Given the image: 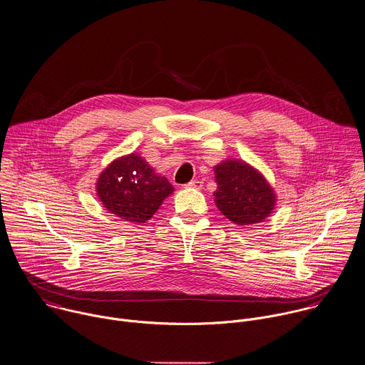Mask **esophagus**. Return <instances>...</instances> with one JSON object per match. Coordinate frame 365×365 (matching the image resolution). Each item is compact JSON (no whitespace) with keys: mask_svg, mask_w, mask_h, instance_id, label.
Returning a JSON list of instances; mask_svg holds the SVG:
<instances>
[{"mask_svg":"<svg viewBox=\"0 0 365 365\" xmlns=\"http://www.w3.org/2000/svg\"><path fill=\"white\" fill-rule=\"evenodd\" d=\"M202 186H203V182H202V180H197V179L189 182V183L186 185V187H189V189H202Z\"/></svg>","mask_w":365,"mask_h":365,"instance_id":"obj_1","label":"esophagus"}]
</instances>
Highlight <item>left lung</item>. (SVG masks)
<instances>
[{
  "mask_svg": "<svg viewBox=\"0 0 365 365\" xmlns=\"http://www.w3.org/2000/svg\"><path fill=\"white\" fill-rule=\"evenodd\" d=\"M217 209L236 225H255L270 216L276 193L264 176L243 160L227 159L215 166Z\"/></svg>",
  "mask_w": 365,
  "mask_h": 365,
  "instance_id": "obj_1",
  "label": "left lung"
}]
</instances>
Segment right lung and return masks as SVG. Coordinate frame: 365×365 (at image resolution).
Segmentation results:
<instances>
[{
	"label": "right lung",
	"instance_id": "1",
	"mask_svg": "<svg viewBox=\"0 0 365 365\" xmlns=\"http://www.w3.org/2000/svg\"><path fill=\"white\" fill-rule=\"evenodd\" d=\"M172 192L169 180L156 175L136 153L113 160L96 182V193L103 207L132 223L149 220Z\"/></svg>",
	"mask_w": 365,
	"mask_h": 365
}]
</instances>
